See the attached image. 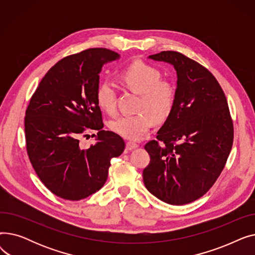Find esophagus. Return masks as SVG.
Returning <instances> with one entry per match:
<instances>
[{"label": "esophagus", "instance_id": "34e87169", "mask_svg": "<svg viewBox=\"0 0 255 255\" xmlns=\"http://www.w3.org/2000/svg\"><path fill=\"white\" fill-rule=\"evenodd\" d=\"M126 148H127V150L132 151V150H134V149L138 148V144H137L136 142H133V141H127Z\"/></svg>", "mask_w": 255, "mask_h": 255}]
</instances>
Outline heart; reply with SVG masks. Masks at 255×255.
Returning a JSON list of instances; mask_svg holds the SVG:
<instances>
[{
  "label": "heart",
  "mask_w": 255,
  "mask_h": 255,
  "mask_svg": "<svg viewBox=\"0 0 255 255\" xmlns=\"http://www.w3.org/2000/svg\"><path fill=\"white\" fill-rule=\"evenodd\" d=\"M161 73L143 62H134L121 73L122 82L140 95L136 115L119 116L110 121V129L118 135L138 140L150 130L155 121L163 123L170 117L176 102V88L168 80H161ZM96 100L106 114L116 111L117 91L115 84L105 79L97 88Z\"/></svg>",
  "instance_id": "obj_1"
}]
</instances>
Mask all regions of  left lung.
<instances>
[{"label":"left lung","instance_id":"1","mask_svg":"<svg viewBox=\"0 0 255 255\" xmlns=\"http://www.w3.org/2000/svg\"><path fill=\"white\" fill-rule=\"evenodd\" d=\"M149 59L177 71L170 117L145 143L151 160L142 171L145 188L162 202L182 206L206 194L224 168L234 140V124L224 93L207 68L178 51Z\"/></svg>","mask_w":255,"mask_h":255}]
</instances>
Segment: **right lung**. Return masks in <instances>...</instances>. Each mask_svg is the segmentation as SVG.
<instances>
[{
	"mask_svg": "<svg viewBox=\"0 0 255 255\" xmlns=\"http://www.w3.org/2000/svg\"><path fill=\"white\" fill-rule=\"evenodd\" d=\"M120 55L89 48L60 60L47 71L25 111L26 151L46 188L67 200L84 199L102 188L111 160L125 149L120 135L103 130L96 100L99 73ZM97 129L98 142L84 149L80 135Z\"/></svg>",
	"mask_w": 255,
	"mask_h": 255,
	"instance_id": "right-lung-1",
	"label": "right lung"
}]
</instances>
